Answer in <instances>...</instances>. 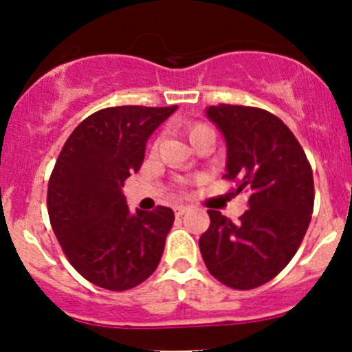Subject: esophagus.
I'll return each mask as SVG.
<instances>
[{
	"instance_id": "esophagus-1",
	"label": "esophagus",
	"mask_w": 352,
	"mask_h": 352,
	"mask_svg": "<svg viewBox=\"0 0 352 352\" xmlns=\"http://www.w3.org/2000/svg\"><path fill=\"white\" fill-rule=\"evenodd\" d=\"M173 210H175V216L180 217V216H184V214L187 212V207L186 206H177Z\"/></svg>"
}]
</instances>
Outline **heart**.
Here are the masks:
<instances>
[{"label":"heart","instance_id":"heart-1","mask_svg":"<svg viewBox=\"0 0 352 352\" xmlns=\"http://www.w3.org/2000/svg\"><path fill=\"white\" fill-rule=\"evenodd\" d=\"M188 138L194 145H197L199 142H202L204 138H214V129L209 124L201 123V121H192L187 126Z\"/></svg>","mask_w":352,"mask_h":352}]
</instances>
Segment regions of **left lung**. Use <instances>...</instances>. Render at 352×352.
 I'll use <instances>...</instances> for the list:
<instances>
[{
  "label": "left lung",
  "mask_w": 352,
  "mask_h": 352,
  "mask_svg": "<svg viewBox=\"0 0 352 352\" xmlns=\"http://www.w3.org/2000/svg\"><path fill=\"white\" fill-rule=\"evenodd\" d=\"M207 116L226 138L231 194H248L250 209L238 223L207 210L210 226L199 248L214 278L251 290L275 278L300 246L314 210L312 166L290 128L268 111L217 104Z\"/></svg>",
  "instance_id": "1"
}]
</instances>
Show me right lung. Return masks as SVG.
Returning a JSON list of instances; mask_svg holds the SVG:
<instances>
[{
  "label": "right lung",
  "instance_id": "obj_1",
  "mask_svg": "<svg viewBox=\"0 0 352 352\" xmlns=\"http://www.w3.org/2000/svg\"><path fill=\"white\" fill-rule=\"evenodd\" d=\"M177 109L116 106L87 116L55 162L47 190L52 229L87 282L123 292L157 270L173 210L129 212L121 187L138 172L151 133Z\"/></svg>",
  "mask_w": 352,
  "mask_h": 352
}]
</instances>
